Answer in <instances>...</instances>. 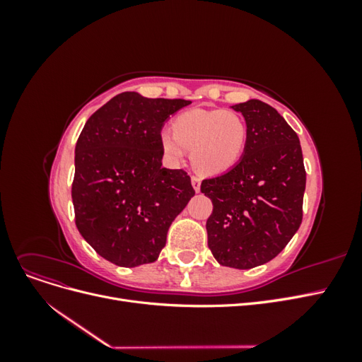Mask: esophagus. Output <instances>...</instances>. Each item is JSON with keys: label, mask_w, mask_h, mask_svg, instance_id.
Listing matches in <instances>:
<instances>
[{"label": "esophagus", "mask_w": 362, "mask_h": 362, "mask_svg": "<svg viewBox=\"0 0 362 362\" xmlns=\"http://www.w3.org/2000/svg\"><path fill=\"white\" fill-rule=\"evenodd\" d=\"M192 185H193V189H194V192L198 193L199 190H201V178L199 177H192Z\"/></svg>", "instance_id": "34e87169"}]
</instances>
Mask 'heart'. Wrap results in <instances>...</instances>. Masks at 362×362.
<instances>
[{
  "instance_id": "1",
  "label": "heart",
  "mask_w": 362,
  "mask_h": 362,
  "mask_svg": "<svg viewBox=\"0 0 362 362\" xmlns=\"http://www.w3.org/2000/svg\"><path fill=\"white\" fill-rule=\"evenodd\" d=\"M245 117L231 110L193 108L173 120L172 131H161V148L172 161L190 151L193 168L202 173H222L242 158L247 144Z\"/></svg>"
}]
</instances>
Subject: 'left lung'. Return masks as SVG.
Instances as JSON below:
<instances>
[{
	"instance_id": "left-lung-1",
	"label": "left lung",
	"mask_w": 362,
	"mask_h": 362,
	"mask_svg": "<svg viewBox=\"0 0 362 362\" xmlns=\"http://www.w3.org/2000/svg\"><path fill=\"white\" fill-rule=\"evenodd\" d=\"M247 124L234 168L204 180L211 199L208 247L222 266L252 269L275 258L302 223L306 172L299 137L275 108L249 100L233 105Z\"/></svg>"
}]
</instances>
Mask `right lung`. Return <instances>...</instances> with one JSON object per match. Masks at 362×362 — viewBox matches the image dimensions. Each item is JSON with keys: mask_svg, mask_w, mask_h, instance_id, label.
<instances>
[{"mask_svg": "<svg viewBox=\"0 0 362 362\" xmlns=\"http://www.w3.org/2000/svg\"><path fill=\"white\" fill-rule=\"evenodd\" d=\"M189 104L119 93L87 119L76 140L75 225L116 266L156 261L173 218L194 194L187 172L161 166V128Z\"/></svg>", "mask_w": 362, "mask_h": 362, "instance_id": "right-lung-1", "label": "right lung"}]
</instances>
